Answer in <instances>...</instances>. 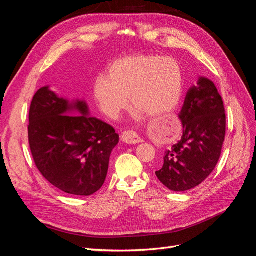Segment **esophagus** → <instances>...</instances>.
I'll use <instances>...</instances> for the list:
<instances>
[{"label":"esophagus","instance_id":"esophagus-1","mask_svg":"<svg viewBox=\"0 0 256 256\" xmlns=\"http://www.w3.org/2000/svg\"><path fill=\"white\" fill-rule=\"evenodd\" d=\"M120 140L126 144H138L143 142L142 138L134 131H124L120 136Z\"/></svg>","mask_w":256,"mask_h":256}]
</instances>
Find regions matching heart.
Segmentation results:
<instances>
[{"label": "heart", "mask_w": 256, "mask_h": 256, "mask_svg": "<svg viewBox=\"0 0 256 256\" xmlns=\"http://www.w3.org/2000/svg\"><path fill=\"white\" fill-rule=\"evenodd\" d=\"M184 88L180 65L172 58L132 56L115 60L92 83V95L108 118H116L130 102L134 114L160 116L180 102Z\"/></svg>", "instance_id": "heart-1"}]
</instances>
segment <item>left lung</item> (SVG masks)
Instances as JSON below:
<instances>
[{
    "label": "left lung",
    "instance_id": "left-lung-1",
    "mask_svg": "<svg viewBox=\"0 0 256 256\" xmlns=\"http://www.w3.org/2000/svg\"><path fill=\"white\" fill-rule=\"evenodd\" d=\"M182 140L166 152L158 180L172 191H187L202 184L220 159L226 118L221 95L212 81L200 76L180 113Z\"/></svg>",
    "mask_w": 256,
    "mask_h": 256
}]
</instances>
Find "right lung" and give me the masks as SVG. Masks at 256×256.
Segmentation results:
<instances>
[{
  "instance_id": "right-lung-1",
  "label": "right lung",
  "mask_w": 256,
  "mask_h": 256,
  "mask_svg": "<svg viewBox=\"0 0 256 256\" xmlns=\"http://www.w3.org/2000/svg\"><path fill=\"white\" fill-rule=\"evenodd\" d=\"M88 113L83 100L69 102L44 86L34 95L28 114V143L38 171L54 187L80 196L102 187L120 140L112 126Z\"/></svg>"
}]
</instances>
